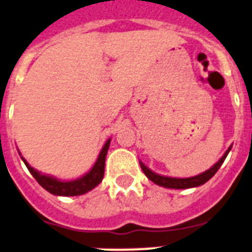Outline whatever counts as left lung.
<instances>
[{
    "label": "left lung",
    "mask_w": 252,
    "mask_h": 252,
    "mask_svg": "<svg viewBox=\"0 0 252 252\" xmlns=\"http://www.w3.org/2000/svg\"><path fill=\"white\" fill-rule=\"evenodd\" d=\"M230 149H232V146H230L229 149L225 151V154L219 158V161L211 166L209 170L201 173V174L194 175V177H189V178H172V177H165V175H160L158 174V173H154L152 170H150V169L143 164V162L139 161V165H141V168H142L146 177H147L150 181L154 182L155 185L161 186V187H165V188H174V189L193 188V187H198V186L204 185V183H206L209 179L213 178V175L218 172V169L220 168V165L224 162L227 155L229 154Z\"/></svg>",
    "instance_id": "left-lung-1"
}]
</instances>
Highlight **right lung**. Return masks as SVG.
Instances as JSON below:
<instances>
[{"label": "right lung", "instance_id": "right-lung-1", "mask_svg": "<svg viewBox=\"0 0 252 252\" xmlns=\"http://www.w3.org/2000/svg\"><path fill=\"white\" fill-rule=\"evenodd\" d=\"M109 146L110 138L107 139L106 143L103 145L100 155H98L96 162H94V165L92 166V169H91L90 172L87 173V174H84L83 177H80V178L69 182L60 181V179L50 177V175L42 174V173H39L38 170L32 168L24 158H22L25 165H27V168H28V170L31 172V174L34 177L35 181H37L46 191H48L52 194H56V196H79V194H84L88 191H91V189H94V188L96 187V186L100 185L101 181H102L103 173H105V160H106Z\"/></svg>", "mask_w": 252, "mask_h": 252}]
</instances>
